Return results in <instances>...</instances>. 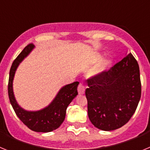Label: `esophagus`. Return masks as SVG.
I'll list each match as a JSON object with an SVG mask.
<instances>
[{
  "instance_id": "esophagus-1",
  "label": "esophagus",
  "mask_w": 150,
  "mask_h": 150,
  "mask_svg": "<svg viewBox=\"0 0 150 150\" xmlns=\"http://www.w3.org/2000/svg\"><path fill=\"white\" fill-rule=\"evenodd\" d=\"M85 89H86V86L83 83H80L78 86V93L79 95H83V94H85Z\"/></svg>"
}]
</instances>
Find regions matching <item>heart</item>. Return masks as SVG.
<instances>
[{
    "instance_id": "heart-1",
    "label": "heart",
    "mask_w": 150,
    "mask_h": 150,
    "mask_svg": "<svg viewBox=\"0 0 150 150\" xmlns=\"http://www.w3.org/2000/svg\"><path fill=\"white\" fill-rule=\"evenodd\" d=\"M101 59V57L98 56V60H100ZM111 64H112V62L110 60H104V62H102L98 66V67L96 68L95 71V74H103L104 72H107L111 67Z\"/></svg>"
}]
</instances>
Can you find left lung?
<instances>
[{
  "instance_id": "1",
  "label": "left lung",
  "mask_w": 150,
  "mask_h": 150,
  "mask_svg": "<svg viewBox=\"0 0 150 150\" xmlns=\"http://www.w3.org/2000/svg\"><path fill=\"white\" fill-rule=\"evenodd\" d=\"M87 84L88 116L94 126L110 132L129 121L141 96L139 65L132 53Z\"/></svg>"
}]
</instances>
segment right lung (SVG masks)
Wrapping results in <instances>:
<instances>
[{
	"label": "right lung",
	"instance_id": "add662e5",
	"mask_svg": "<svg viewBox=\"0 0 150 150\" xmlns=\"http://www.w3.org/2000/svg\"><path fill=\"white\" fill-rule=\"evenodd\" d=\"M34 48L33 44L28 45L12 64L8 83V95L10 104L19 120L34 132L46 133L57 129L62 124L65 119L67 107L78 95L79 82H74L62 87L52 101L43 109L37 111L23 109L16 100L13 88V79L19 64L31 52Z\"/></svg>",
	"mask_w": 150,
	"mask_h": 150
}]
</instances>
